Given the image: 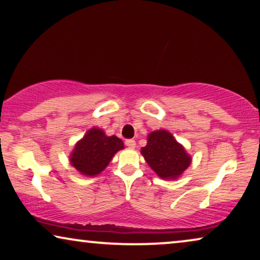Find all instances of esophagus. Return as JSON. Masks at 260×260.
Listing matches in <instances>:
<instances>
[{
	"label": "esophagus",
	"instance_id": "1",
	"mask_svg": "<svg viewBox=\"0 0 260 260\" xmlns=\"http://www.w3.org/2000/svg\"><path fill=\"white\" fill-rule=\"evenodd\" d=\"M125 143H126V146L128 147L129 149H134L135 146H137V143H135L134 140H132V139H129V140H126Z\"/></svg>",
	"mask_w": 260,
	"mask_h": 260
}]
</instances>
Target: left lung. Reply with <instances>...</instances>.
Here are the masks:
<instances>
[{
    "label": "left lung",
    "mask_w": 260,
    "mask_h": 260,
    "mask_svg": "<svg viewBox=\"0 0 260 260\" xmlns=\"http://www.w3.org/2000/svg\"><path fill=\"white\" fill-rule=\"evenodd\" d=\"M142 156L162 180H176L191 164V156L167 129L154 131L147 137Z\"/></svg>",
    "instance_id": "obj_1"
}]
</instances>
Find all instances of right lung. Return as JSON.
<instances>
[{
    "label": "right lung",
    "instance_id": "right-lung-1",
    "mask_svg": "<svg viewBox=\"0 0 260 260\" xmlns=\"http://www.w3.org/2000/svg\"><path fill=\"white\" fill-rule=\"evenodd\" d=\"M125 148L121 139L108 137L104 129L92 127L88 129L70 154V164L83 176L93 177L105 169L119 150Z\"/></svg>",
    "mask_w": 260,
    "mask_h": 260
}]
</instances>
